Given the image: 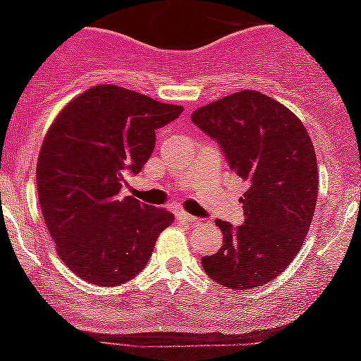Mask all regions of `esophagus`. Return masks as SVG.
Wrapping results in <instances>:
<instances>
[{"label":"esophagus","instance_id":"esophagus-1","mask_svg":"<svg viewBox=\"0 0 361 361\" xmlns=\"http://www.w3.org/2000/svg\"><path fill=\"white\" fill-rule=\"evenodd\" d=\"M174 216L181 221H187V224H197L199 221L197 216H192V214L185 213V211H176V213H174Z\"/></svg>","mask_w":361,"mask_h":361}]
</instances>
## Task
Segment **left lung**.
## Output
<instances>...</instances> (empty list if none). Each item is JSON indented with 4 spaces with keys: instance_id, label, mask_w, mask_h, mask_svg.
<instances>
[{
    "instance_id": "obj_1",
    "label": "left lung",
    "mask_w": 361,
    "mask_h": 361,
    "mask_svg": "<svg viewBox=\"0 0 361 361\" xmlns=\"http://www.w3.org/2000/svg\"><path fill=\"white\" fill-rule=\"evenodd\" d=\"M248 188L245 224L216 220L224 246L202 257L204 272L231 290L260 288L302 248L318 199V164L304 123L276 99L241 90L192 113Z\"/></svg>"
}]
</instances>
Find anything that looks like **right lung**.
Instances as JSON below:
<instances>
[{
	"label": "right lung",
	"mask_w": 361,
	"mask_h": 361,
	"mask_svg": "<svg viewBox=\"0 0 361 361\" xmlns=\"http://www.w3.org/2000/svg\"><path fill=\"white\" fill-rule=\"evenodd\" d=\"M183 108L116 85H96L69 101L39 150L36 185L61 260L97 286L123 285L141 272L174 216L120 197L155 148V130Z\"/></svg>",
	"instance_id": "obj_1"
}]
</instances>
